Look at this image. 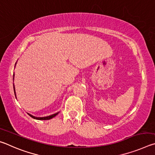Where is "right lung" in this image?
Listing matches in <instances>:
<instances>
[{"instance_id":"1","label":"right lung","mask_w":155,"mask_h":155,"mask_svg":"<svg viewBox=\"0 0 155 155\" xmlns=\"http://www.w3.org/2000/svg\"><path fill=\"white\" fill-rule=\"evenodd\" d=\"M16 64H17V62L15 63V65H16ZM14 76H15V74H14V75H13V80H14ZM14 94H15V98H16V94H15V90L14 83ZM16 99H17V98H16ZM59 113V112H57V113H55V114H52V115H48V116H46V117H35V116H33V115H32L30 114H28L31 117H33V119L38 120H51V119H52V117H54V116H56V115H57V114H58Z\"/></svg>"}]
</instances>
